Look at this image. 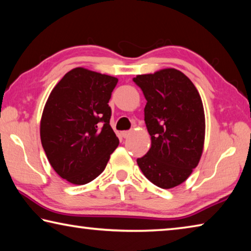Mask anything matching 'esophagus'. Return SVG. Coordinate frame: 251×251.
I'll list each match as a JSON object with an SVG mask.
<instances>
[{"label": "esophagus", "mask_w": 251, "mask_h": 251, "mask_svg": "<svg viewBox=\"0 0 251 251\" xmlns=\"http://www.w3.org/2000/svg\"><path fill=\"white\" fill-rule=\"evenodd\" d=\"M131 134V131L130 130H124V131H122V136L124 138H127L128 137V136Z\"/></svg>", "instance_id": "esophagus-1"}]
</instances>
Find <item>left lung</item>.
Listing matches in <instances>:
<instances>
[{"instance_id": "8db88e82", "label": "left lung", "mask_w": 251, "mask_h": 251, "mask_svg": "<svg viewBox=\"0 0 251 251\" xmlns=\"http://www.w3.org/2000/svg\"><path fill=\"white\" fill-rule=\"evenodd\" d=\"M147 100L145 124L151 146L137 164L164 189L184 182L197 167L205 141V113L192 80L175 69L133 78Z\"/></svg>"}]
</instances>
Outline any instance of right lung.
<instances>
[{
  "label": "right lung",
  "instance_id": "right-lung-1",
  "mask_svg": "<svg viewBox=\"0 0 251 251\" xmlns=\"http://www.w3.org/2000/svg\"><path fill=\"white\" fill-rule=\"evenodd\" d=\"M118 79L83 67L53 88L41 120V142L63 179L85 185L100 175L120 141L109 125L108 101Z\"/></svg>",
  "mask_w": 251,
  "mask_h": 251
}]
</instances>
